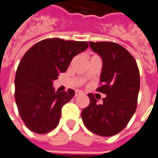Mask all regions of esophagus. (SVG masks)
<instances>
[{"mask_svg":"<svg viewBox=\"0 0 158 158\" xmlns=\"http://www.w3.org/2000/svg\"><path fill=\"white\" fill-rule=\"evenodd\" d=\"M80 94H82V91H81V90H76V96Z\"/></svg>","mask_w":158,"mask_h":158,"instance_id":"1","label":"esophagus"}]
</instances>
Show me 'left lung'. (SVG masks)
Listing matches in <instances>:
<instances>
[{
	"instance_id": "left-lung-1",
	"label": "left lung",
	"mask_w": 158,
	"mask_h": 158,
	"mask_svg": "<svg viewBox=\"0 0 158 158\" xmlns=\"http://www.w3.org/2000/svg\"><path fill=\"white\" fill-rule=\"evenodd\" d=\"M94 52L102 59L100 86L96 91L106 95L103 104L88 94L90 104L82 110L83 123L95 135L112 136L123 129L137 108L139 71L135 58L127 49L110 41H90Z\"/></svg>"
}]
</instances>
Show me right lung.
Listing matches in <instances>:
<instances>
[{
  "mask_svg": "<svg viewBox=\"0 0 158 158\" xmlns=\"http://www.w3.org/2000/svg\"><path fill=\"white\" fill-rule=\"evenodd\" d=\"M88 48L87 41L49 38L24 53L15 76V101L30 130L46 134L58 126L61 109L73 98L75 91L55 92L52 81L66 71L75 56Z\"/></svg>",
  "mask_w": 158,
  "mask_h": 158,
  "instance_id": "obj_1",
  "label": "right lung"
}]
</instances>
